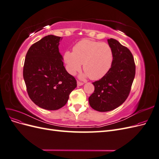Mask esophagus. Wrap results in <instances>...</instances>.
Listing matches in <instances>:
<instances>
[{
    "instance_id": "1",
    "label": "esophagus",
    "mask_w": 159,
    "mask_h": 159,
    "mask_svg": "<svg viewBox=\"0 0 159 159\" xmlns=\"http://www.w3.org/2000/svg\"><path fill=\"white\" fill-rule=\"evenodd\" d=\"M77 84H78V86H81V85H82L84 84V83L83 82H81V81H78V82H77Z\"/></svg>"
}]
</instances>
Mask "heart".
Instances as JSON below:
<instances>
[{"label": "heart", "instance_id": "1", "mask_svg": "<svg viewBox=\"0 0 159 159\" xmlns=\"http://www.w3.org/2000/svg\"><path fill=\"white\" fill-rule=\"evenodd\" d=\"M64 60L71 75L79 71L83 64L84 76L98 80L103 78L111 68L113 52L106 42L83 39L74 46L73 52H65Z\"/></svg>", "mask_w": 159, "mask_h": 159}]
</instances>
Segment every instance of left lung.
Returning a JSON list of instances; mask_svg holds the SVG:
<instances>
[{"label":"left lung","mask_w":159,"mask_h":159,"mask_svg":"<svg viewBox=\"0 0 159 159\" xmlns=\"http://www.w3.org/2000/svg\"><path fill=\"white\" fill-rule=\"evenodd\" d=\"M113 52V61L108 73L93 82L95 90L89 98L90 106L100 112L118 107L127 99L135 75L133 54L113 38L107 40Z\"/></svg>","instance_id":"obj_1"}]
</instances>
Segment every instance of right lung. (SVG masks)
I'll return each instance as SVG.
<instances>
[{
    "mask_svg": "<svg viewBox=\"0 0 159 159\" xmlns=\"http://www.w3.org/2000/svg\"><path fill=\"white\" fill-rule=\"evenodd\" d=\"M60 38L48 35L33 44L24 64L23 77L28 95L38 107L47 110L64 107L77 87L76 80L64 66L58 48Z\"/></svg>",
    "mask_w": 159,
    "mask_h": 159,
    "instance_id": "obj_1",
    "label": "right lung"
}]
</instances>
